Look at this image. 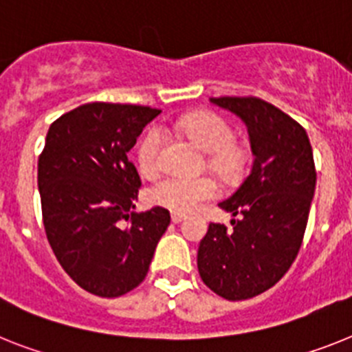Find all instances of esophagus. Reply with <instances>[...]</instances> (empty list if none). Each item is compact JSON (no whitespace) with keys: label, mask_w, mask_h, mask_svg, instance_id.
Segmentation results:
<instances>
[{"label":"esophagus","mask_w":352,"mask_h":352,"mask_svg":"<svg viewBox=\"0 0 352 352\" xmlns=\"http://www.w3.org/2000/svg\"><path fill=\"white\" fill-rule=\"evenodd\" d=\"M186 218L184 212H171V221L173 223H179V221H182Z\"/></svg>","instance_id":"34e87169"}]
</instances>
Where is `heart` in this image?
Wrapping results in <instances>:
<instances>
[{
    "label": "heart",
    "instance_id": "heart-1",
    "mask_svg": "<svg viewBox=\"0 0 352 352\" xmlns=\"http://www.w3.org/2000/svg\"><path fill=\"white\" fill-rule=\"evenodd\" d=\"M184 134L212 152L211 162L221 171H232L240 166L241 152L232 144L234 132L226 120L214 112H197L179 121ZM166 144V132L161 126H150L138 144V166L144 175H155L162 166V150ZM220 191L211 177L166 175L150 188L148 197L155 206L175 212H191L204 202L214 199Z\"/></svg>",
    "mask_w": 352,
    "mask_h": 352
}]
</instances>
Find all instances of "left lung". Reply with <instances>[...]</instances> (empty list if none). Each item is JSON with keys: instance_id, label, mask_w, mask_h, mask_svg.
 I'll use <instances>...</instances> for the list:
<instances>
[{"instance_id": "1", "label": "left lung", "mask_w": 352, "mask_h": 352, "mask_svg": "<svg viewBox=\"0 0 352 352\" xmlns=\"http://www.w3.org/2000/svg\"><path fill=\"white\" fill-rule=\"evenodd\" d=\"M247 125L252 168L221 209L232 229L209 223L197 267L204 285L227 300L252 299L285 276L308 226L317 171L308 134L294 118L258 96L211 98Z\"/></svg>"}]
</instances>
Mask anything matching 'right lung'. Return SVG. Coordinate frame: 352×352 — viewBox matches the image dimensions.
<instances>
[{
  "label": "right lung",
  "instance_id": "add662e5",
  "mask_svg": "<svg viewBox=\"0 0 352 352\" xmlns=\"http://www.w3.org/2000/svg\"><path fill=\"white\" fill-rule=\"evenodd\" d=\"M159 109L93 102L50 126L37 164L43 223L67 276L98 297L140 286L170 211L134 212L141 179L126 153Z\"/></svg>",
  "mask_w": 352,
  "mask_h": 352
}]
</instances>
